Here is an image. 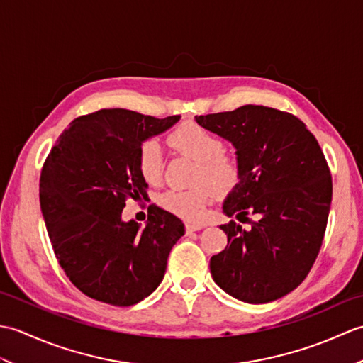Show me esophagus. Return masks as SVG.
<instances>
[{
	"mask_svg": "<svg viewBox=\"0 0 363 363\" xmlns=\"http://www.w3.org/2000/svg\"><path fill=\"white\" fill-rule=\"evenodd\" d=\"M203 228H204V225H191V223H187V225H186L187 233H195V230H199Z\"/></svg>",
	"mask_w": 363,
	"mask_h": 363,
	"instance_id": "1",
	"label": "esophagus"
}]
</instances>
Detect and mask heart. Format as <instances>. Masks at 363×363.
Here are the masks:
<instances>
[{
	"mask_svg": "<svg viewBox=\"0 0 363 363\" xmlns=\"http://www.w3.org/2000/svg\"><path fill=\"white\" fill-rule=\"evenodd\" d=\"M167 140L174 151L196 160L194 174L196 186L189 190H167L159 196V204L182 218L201 221L213 195L226 196L238 186L242 177L240 162L233 154L223 151L225 145L220 137L194 121L176 128ZM137 164L145 181L159 182L164 172L160 146L152 140L143 142L138 150Z\"/></svg>",
	"mask_w": 363,
	"mask_h": 363,
	"instance_id": "b5f03b06",
	"label": "heart"
}]
</instances>
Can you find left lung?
<instances>
[{"mask_svg": "<svg viewBox=\"0 0 363 363\" xmlns=\"http://www.w3.org/2000/svg\"><path fill=\"white\" fill-rule=\"evenodd\" d=\"M234 145L242 177L223 204L226 248L211 259L230 296L265 304L295 290L317 259L333 201V177L317 138L295 115L246 104L195 117ZM248 214H256L252 222Z\"/></svg>", "mask_w": 363, "mask_h": 363, "instance_id": "1", "label": "left lung"}]
</instances>
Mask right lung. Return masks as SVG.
I'll return each mask as SVG.
<instances>
[{"mask_svg":"<svg viewBox=\"0 0 363 363\" xmlns=\"http://www.w3.org/2000/svg\"><path fill=\"white\" fill-rule=\"evenodd\" d=\"M179 115L154 118L101 109L70 123L46 157L40 207L54 254L84 295L128 307L159 287L184 223L154 206L146 226L123 221L126 199L146 198L137 156L146 138L165 133Z\"/></svg>","mask_w":363,"mask_h":363,"instance_id":"1","label":"right lung"}]
</instances>
